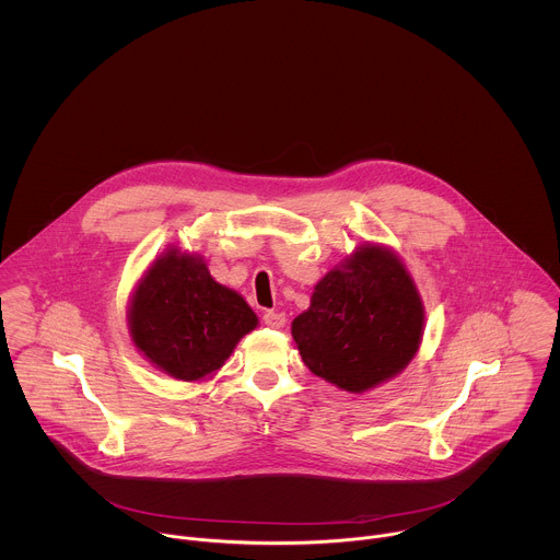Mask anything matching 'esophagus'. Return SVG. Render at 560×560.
Segmentation results:
<instances>
[{"mask_svg":"<svg viewBox=\"0 0 560 560\" xmlns=\"http://www.w3.org/2000/svg\"><path fill=\"white\" fill-rule=\"evenodd\" d=\"M262 320H265L269 327H273V329H280V327H284L287 317H284L282 313H273V311H269V313H265V315H262Z\"/></svg>","mask_w":560,"mask_h":560,"instance_id":"1","label":"esophagus"}]
</instances>
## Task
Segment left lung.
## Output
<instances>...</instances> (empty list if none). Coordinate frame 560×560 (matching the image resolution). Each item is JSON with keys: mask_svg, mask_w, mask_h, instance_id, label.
<instances>
[{"mask_svg": "<svg viewBox=\"0 0 560 560\" xmlns=\"http://www.w3.org/2000/svg\"><path fill=\"white\" fill-rule=\"evenodd\" d=\"M422 327L424 308L409 271L390 247L369 243L320 278L291 334L317 377L360 395L413 360Z\"/></svg>", "mask_w": 560, "mask_h": 560, "instance_id": "1", "label": "left lung"}]
</instances>
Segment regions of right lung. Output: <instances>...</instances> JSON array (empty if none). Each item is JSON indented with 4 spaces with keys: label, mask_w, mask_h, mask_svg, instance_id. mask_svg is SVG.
<instances>
[{
    "label": "right lung",
    "mask_w": 560,
    "mask_h": 560,
    "mask_svg": "<svg viewBox=\"0 0 560 560\" xmlns=\"http://www.w3.org/2000/svg\"><path fill=\"white\" fill-rule=\"evenodd\" d=\"M258 317L237 291L215 282L200 256L167 249L129 304L131 340L174 380L200 382L231 358Z\"/></svg>",
    "instance_id": "obj_1"
}]
</instances>
